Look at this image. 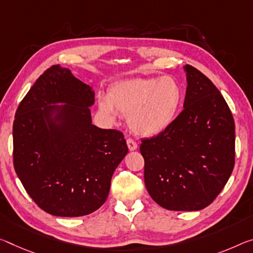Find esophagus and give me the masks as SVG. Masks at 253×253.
I'll return each mask as SVG.
<instances>
[{"instance_id":"1","label":"esophagus","mask_w":253,"mask_h":253,"mask_svg":"<svg viewBox=\"0 0 253 253\" xmlns=\"http://www.w3.org/2000/svg\"><path fill=\"white\" fill-rule=\"evenodd\" d=\"M127 146L129 148V151H135L137 148V143H136L133 138H127Z\"/></svg>"}]
</instances>
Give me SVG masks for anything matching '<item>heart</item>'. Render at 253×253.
I'll return each mask as SVG.
<instances>
[{
    "instance_id": "heart-1",
    "label": "heart",
    "mask_w": 253,
    "mask_h": 253,
    "mask_svg": "<svg viewBox=\"0 0 253 253\" xmlns=\"http://www.w3.org/2000/svg\"><path fill=\"white\" fill-rule=\"evenodd\" d=\"M183 101V90L177 80L136 78L115 84L109 98L100 99V109L111 119L122 114L135 134L155 136L177 118Z\"/></svg>"
}]
</instances>
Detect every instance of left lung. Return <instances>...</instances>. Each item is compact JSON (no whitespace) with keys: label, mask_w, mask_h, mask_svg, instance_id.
<instances>
[{"label":"left lung","mask_w":253,"mask_h":253,"mask_svg":"<svg viewBox=\"0 0 253 253\" xmlns=\"http://www.w3.org/2000/svg\"><path fill=\"white\" fill-rule=\"evenodd\" d=\"M183 110L162 133L143 138L144 180L148 194L169 211H200L214 202L235 162V125L213 82L184 66Z\"/></svg>","instance_id":"1"}]
</instances>
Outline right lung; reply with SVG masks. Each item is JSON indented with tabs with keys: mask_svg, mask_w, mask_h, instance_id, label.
<instances>
[{
	"mask_svg": "<svg viewBox=\"0 0 253 253\" xmlns=\"http://www.w3.org/2000/svg\"><path fill=\"white\" fill-rule=\"evenodd\" d=\"M93 102L90 85L53 65L15 112L14 170L28 195L50 215L78 217L101 207L114 171L128 152L122 131L92 125Z\"/></svg>",
	"mask_w": 253,
	"mask_h": 253,
	"instance_id": "1",
	"label": "right lung"
}]
</instances>
